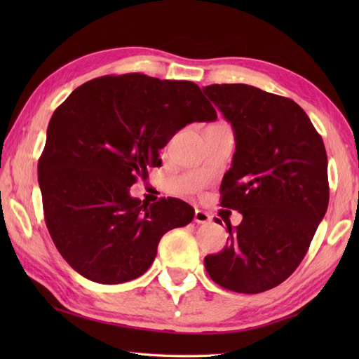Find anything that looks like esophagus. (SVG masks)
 Masks as SVG:
<instances>
[{
    "instance_id": "obj_1",
    "label": "esophagus",
    "mask_w": 359,
    "mask_h": 359,
    "mask_svg": "<svg viewBox=\"0 0 359 359\" xmlns=\"http://www.w3.org/2000/svg\"><path fill=\"white\" fill-rule=\"evenodd\" d=\"M194 222L196 224H210L211 222V216L208 215L207 211L196 210V212H194Z\"/></svg>"
}]
</instances>
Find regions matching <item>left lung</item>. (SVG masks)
Returning a JSON list of instances; mask_svg holds the SVG:
<instances>
[{
	"label": "left lung",
	"instance_id": "8db88e82",
	"mask_svg": "<svg viewBox=\"0 0 359 359\" xmlns=\"http://www.w3.org/2000/svg\"><path fill=\"white\" fill-rule=\"evenodd\" d=\"M203 93L230 121L236 137L220 205L242 215L217 255L205 257L210 278L236 293L279 285L306 256L329 207L325 147L299 104L234 83Z\"/></svg>",
	"mask_w": 359,
	"mask_h": 359
}]
</instances>
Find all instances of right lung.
I'll return each instance as SVG.
<instances>
[{"instance_id": "add662e5", "label": "right lung", "mask_w": 359, "mask_h": 359, "mask_svg": "<svg viewBox=\"0 0 359 359\" xmlns=\"http://www.w3.org/2000/svg\"><path fill=\"white\" fill-rule=\"evenodd\" d=\"M216 109L193 81L144 74L104 75L58 106L38 162L44 220L60 255L98 284L142 276L162 236L185 226L194 208L180 199L144 205L129 194L158 166V151Z\"/></svg>"}]
</instances>
